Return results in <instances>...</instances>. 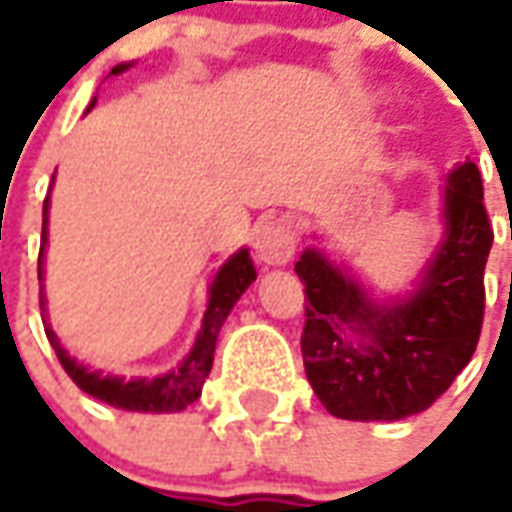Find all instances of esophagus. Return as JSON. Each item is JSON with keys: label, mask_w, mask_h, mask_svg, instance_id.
Wrapping results in <instances>:
<instances>
[{"label": "esophagus", "mask_w": 512, "mask_h": 512, "mask_svg": "<svg viewBox=\"0 0 512 512\" xmlns=\"http://www.w3.org/2000/svg\"><path fill=\"white\" fill-rule=\"evenodd\" d=\"M297 248V228L292 217H270L262 220L256 231H253V250L256 259L264 264H286L292 262Z\"/></svg>", "instance_id": "esophagus-1"}]
</instances>
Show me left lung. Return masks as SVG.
Here are the masks:
<instances>
[{
  "label": "left lung",
  "mask_w": 512,
  "mask_h": 512,
  "mask_svg": "<svg viewBox=\"0 0 512 512\" xmlns=\"http://www.w3.org/2000/svg\"><path fill=\"white\" fill-rule=\"evenodd\" d=\"M444 237L405 295L375 297L350 267L306 248L303 364L325 411L350 422H397L427 411L469 364L482 328V275L494 231L474 162L444 184Z\"/></svg>",
  "instance_id": "1"
}]
</instances>
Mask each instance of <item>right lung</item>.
Returning a JSON list of instances; mask_svg holds the SVG:
<instances>
[{
    "mask_svg": "<svg viewBox=\"0 0 512 512\" xmlns=\"http://www.w3.org/2000/svg\"><path fill=\"white\" fill-rule=\"evenodd\" d=\"M132 63L115 65L110 76L123 74ZM96 107V99L88 104V112ZM49 198L43 201V234H41V256H38V281L43 284V253H46V242H49ZM256 281V267L250 259L248 248H239L234 256H228L226 264L217 270V275L209 284V303H206L204 322L201 331L195 336V344L190 353L181 358L176 369H170L165 375H154V378H123V375H104L101 369H88L79 364L76 358L68 355L52 325L46 322V336L52 342L54 353L60 358V364L68 372V378L74 380L79 389L96 397V400L107 402L112 408L121 411H137V413H179L187 405L201 397L204 380L212 372V361H215V344L217 333L223 328V322L231 314V308L239 297L245 295V289ZM41 311H46V295L41 286Z\"/></svg>",
    "mask_w": 512,
    "mask_h": 512,
    "instance_id": "obj_1",
    "label": "right lung"
}]
</instances>
